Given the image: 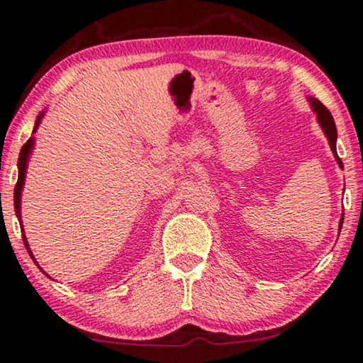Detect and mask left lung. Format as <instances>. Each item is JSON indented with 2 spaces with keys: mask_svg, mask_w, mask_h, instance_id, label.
Wrapping results in <instances>:
<instances>
[{
  "mask_svg": "<svg viewBox=\"0 0 363 363\" xmlns=\"http://www.w3.org/2000/svg\"><path fill=\"white\" fill-rule=\"evenodd\" d=\"M308 101H311V104H312L313 111L317 112V118H318L320 125H322V128H323V132H325V135H326V138H328V141H330L331 151L335 152L337 164L342 165L340 156H337V154H336V138H337V132H336L335 121H333V116L330 114V111L326 109L325 106H323L322 103H320V101H318L317 98H308ZM342 220H344V217L341 218V227H342Z\"/></svg>",
  "mask_w": 363,
  "mask_h": 363,
  "instance_id": "8db88e82",
  "label": "left lung"
}]
</instances>
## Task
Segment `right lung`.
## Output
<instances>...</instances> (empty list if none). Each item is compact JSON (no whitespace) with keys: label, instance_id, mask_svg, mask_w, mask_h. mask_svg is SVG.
<instances>
[{"label":"right lung","instance_id":"right-lung-1","mask_svg":"<svg viewBox=\"0 0 363 363\" xmlns=\"http://www.w3.org/2000/svg\"><path fill=\"white\" fill-rule=\"evenodd\" d=\"M41 117H43V114H40V116H38V118H37V123H35V130L38 128ZM35 130H33V132H35ZM32 146H33V140L30 138V140H28V141L26 143V145L22 146L21 154H19V162H17V164H19V178H17V183H16V188H14V209H16V216L19 217V220H21V193H22L23 180H26L27 159H28V154H30V151H32ZM21 223H22V220H21ZM22 241H23V245H26L28 254H30V255H32V259H33V254H32V251H30V247H28V242H27L26 233L22 235ZM33 260H35V259H33ZM37 265H38V264H37Z\"/></svg>","mask_w":363,"mask_h":363}]
</instances>
